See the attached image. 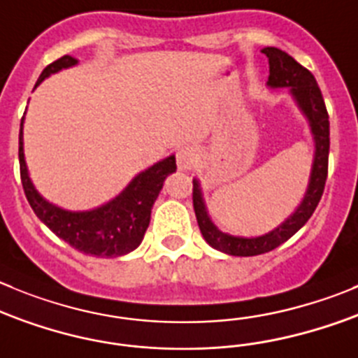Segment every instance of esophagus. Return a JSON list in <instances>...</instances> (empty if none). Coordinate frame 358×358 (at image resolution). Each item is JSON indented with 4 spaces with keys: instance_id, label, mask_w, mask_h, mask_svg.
Returning <instances> with one entry per match:
<instances>
[{
    "instance_id": "obj_1",
    "label": "esophagus",
    "mask_w": 358,
    "mask_h": 358,
    "mask_svg": "<svg viewBox=\"0 0 358 358\" xmlns=\"http://www.w3.org/2000/svg\"><path fill=\"white\" fill-rule=\"evenodd\" d=\"M196 158V151L193 148H181L177 151V166L179 170H192L195 166Z\"/></svg>"
}]
</instances>
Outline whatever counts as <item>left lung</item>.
I'll return each mask as SVG.
<instances>
[{"mask_svg":"<svg viewBox=\"0 0 358 358\" xmlns=\"http://www.w3.org/2000/svg\"><path fill=\"white\" fill-rule=\"evenodd\" d=\"M262 52L268 57L267 86L272 90L274 87H288L302 114L308 117L313 138H315V159H313L308 192H306L297 210L285 223L274 228L272 232L258 237H237L221 232L207 214L200 182L193 179V207H195L196 221H199L203 239L214 250L232 255V257H257V255L268 253V251L287 243L295 232H299L304 227L306 221L315 213L316 206L323 195L327 172H329V114H327L325 101H323L322 91L316 84V79L308 68L299 64L285 50H279L275 47H265V49H262Z\"/></svg>","mask_w":358,"mask_h":358,"instance_id":"left-lung-1","label":"left lung"}]
</instances>
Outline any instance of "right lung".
I'll return each mask as SVG.
<instances>
[{
  "label": "right lung",
  "mask_w": 358,
  "mask_h": 358,
  "mask_svg": "<svg viewBox=\"0 0 358 358\" xmlns=\"http://www.w3.org/2000/svg\"><path fill=\"white\" fill-rule=\"evenodd\" d=\"M77 64L71 56H63L43 68L36 86L49 75ZM35 86V87H36ZM22 124L19 134V165L20 181L29 206L40 221L56 234L59 239L70 244L80 253L98 258H115L134 251L144 239V234L151 221V209L158 199L166 176L176 172V156L162 159L138 173L114 200L93 210H66L47 202L35 189L29 179L28 166L24 159Z\"/></svg>",
  "instance_id": "add662e5"
}]
</instances>
